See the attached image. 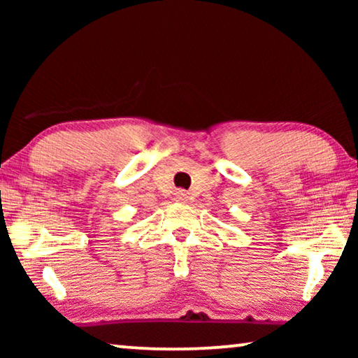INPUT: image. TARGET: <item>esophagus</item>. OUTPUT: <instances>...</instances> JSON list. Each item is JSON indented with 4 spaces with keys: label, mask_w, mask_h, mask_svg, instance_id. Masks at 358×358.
<instances>
[{
    "label": "esophagus",
    "mask_w": 358,
    "mask_h": 358,
    "mask_svg": "<svg viewBox=\"0 0 358 358\" xmlns=\"http://www.w3.org/2000/svg\"><path fill=\"white\" fill-rule=\"evenodd\" d=\"M174 200L176 202H187V194H185L184 190H176Z\"/></svg>",
    "instance_id": "1"
}]
</instances>
